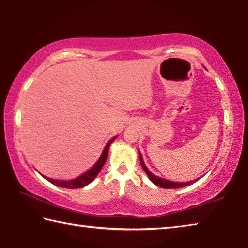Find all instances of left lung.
<instances>
[{"mask_svg": "<svg viewBox=\"0 0 248 248\" xmlns=\"http://www.w3.org/2000/svg\"><path fill=\"white\" fill-rule=\"evenodd\" d=\"M139 156H140V162H141V166L143 167L144 171L146 173V175L149 176V178L151 182L153 184L156 185L158 187H162V188H165V189H171V188H180V187H185V186H188V185H190L191 183L194 182H188V183H174V182H170V180H165V179H162V178H158L156 176H154L151 171L146 169V166L144 164L143 159H142L141 154L139 153Z\"/></svg>", "mask_w": 248, "mask_h": 248, "instance_id": "left-lung-1", "label": "left lung"}]
</instances>
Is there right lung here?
<instances>
[{"mask_svg": "<svg viewBox=\"0 0 248 248\" xmlns=\"http://www.w3.org/2000/svg\"><path fill=\"white\" fill-rule=\"evenodd\" d=\"M114 139H115V138H114ZM114 139H111L106 144V146H105V149L103 151L102 155H100V157L97 161V163H96V164L93 167H92L90 170H87L85 174L81 175L77 179L69 180V182H62V180H54V179H51V178H47V177H45V176H44V177L47 180H49L50 183H52L53 185H57V186L62 187V188H69V189H74V188H83L84 186H86V185H89L90 183L93 182L94 178L98 175L100 170H102V167L104 166L105 162H106V159H107L109 145H110L112 141H114Z\"/></svg>", "mask_w": 248, "mask_h": 248, "instance_id": "1", "label": "right lung"}]
</instances>
